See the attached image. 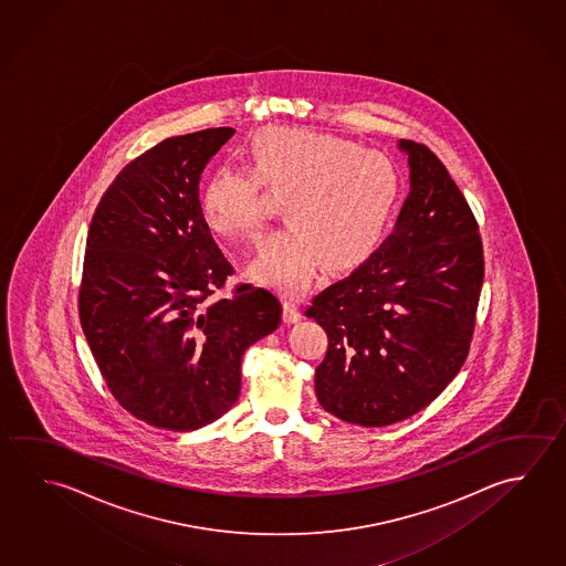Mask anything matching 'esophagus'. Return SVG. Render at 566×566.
Returning a JSON list of instances; mask_svg holds the SVG:
<instances>
[{"label":"esophagus","instance_id":"34e87169","mask_svg":"<svg viewBox=\"0 0 566 566\" xmlns=\"http://www.w3.org/2000/svg\"><path fill=\"white\" fill-rule=\"evenodd\" d=\"M300 317L302 316H300V310H297L296 304L290 297H284V322L286 324H296Z\"/></svg>","mask_w":566,"mask_h":566}]
</instances>
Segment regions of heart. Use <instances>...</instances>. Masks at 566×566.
Masks as SVG:
<instances>
[{
  "label": "heart",
  "mask_w": 566,
  "mask_h": 566,
  "mask_svg": "<svg viewBox=\"0 0 566 566\" xmlns=\"http://www.w3.org/2000/svg\"><path fill=\"white\" fill-rule=\"evenodd\" d=\"M282 199L287 227L260 247L252 276L297 296L319 262L346 269L374 247L397 195L394 160L354 140L296 127H266L249 143V169L220 165L202 190V217L212 232L249 242Z\"/></svg>",
  "instance_id": "obj_1"
}]
</instances>
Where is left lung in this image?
I'll return each instance as SVG.
<instances>
[{
	"label": "left lung",
	"mask_w": 566,
	"mask_h": 566,
	"mask_svg": "<svg viewBox=\"0 0 566 566\" xmlns=\"http://www.w3.org/2000/svg\"><path fill=\"white\" fill-rule=\"evenodd\" d=\"M409 195L384 244L307 306L326 329L316 396L361 427L416 416L459 374L483 286V244L465 197L426 145L399 140Z\"/></svg>",
	"instance_id": "1"
}]
</instances>
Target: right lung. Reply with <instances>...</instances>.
<instances>
[{"mask_svg":"<svg viewBox=\"0 0 566 566\" xmlns=\"http://www.w3.org/2000/svg\"><path fill=\"white\" fill-rule=\"evenodd\" d=\"M230 127L170 137L120 170L91 220L81 327L130 416L192 431L240 396V364L282 322L279 297L240 284L202 217L200 175Z\"/></svg>","mask_w":566,"mask_h":566,"instance_id":"1","label":"right lung"}]
</instances>
